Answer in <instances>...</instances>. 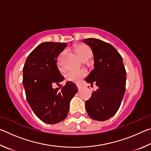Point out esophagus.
Listing matches in <instances>:
<instances>
[{"mask_svg":"<svg viewBox=\"0 0 151 151\" xmlns=\"http://www.w3.org/2000/svg\"><path fill=\"white\" fill-rule=\"evenodd\" d=\"M76 86H77V88H78V89H80V88H81V85H77Z\"/></svg>","mask_w":151,"mask_h":151,"instance_id":"34e87169","label":"esophagus"}]
</instances>
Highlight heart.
I'll use <instances>...</instances> for the list:
<instances>
[{"mask_svg": "<svg viewBox=\"0 0 151 151\" xmlns=\"http://www.w3.org/2000/svg\"><path fill=\"white\" fill-rule=\"evenodd\" d=\"M75 50L76 52L77 53L78 57H80L81 59L86 60L89 59L91 57L92 55V51L91 48L88 47L84 45H76L75 47ZM65 52L63 51L60 53L58 56V60H57V65L58 68L61 69L62 68V64H61V61H62L63 57L64 55H65ZM87 75V71L85 69H81V70H70L66 73V80L71 82H75V83H78L80 81L82 78L85 77Z\"/></svg>", "mask_w": 151, "mask_h": 151, "instance_id": "1", "label": "heart"}]
</instances>
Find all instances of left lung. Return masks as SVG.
Listing matches in <instances>:
<instances>
[{"label": "left lung", "mask_w": 151, "mask_h": 151, "mask_svg": "<svg viewBox=\"0 0 151 151\" xmlns=\"http://www.w3.org/2000/svg\"><path fill=\"white\" fill-rule=\"evenodd\" d=\"M94 59V68L85 81L98 86L85 102L88 116L95 121H104L118 111L126 88V70L121 55L109 43L97 39H86Z\"/></svg>", "instance_id": "1"}]
</instances>
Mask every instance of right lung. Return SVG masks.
<instances>
[{"label":"right lung","mask_w":151,"mask_h":151,"mask_svg":"<svg viewBox=\"0 0 151 151\" xmlns=\"http://www.w3.org/2000/svg\"><path fill=\"white\" fill-rule=\"evenodd\" d=\"M63 42H45L37 46L26 60L23 67V83L28 103L34 113L47 124L63 121L69 111L70 101L77 93L75 83L64 80L57 67V58L66 47Z\"/></svg>","instance_id":"right-lung-1"}]
</instances>
